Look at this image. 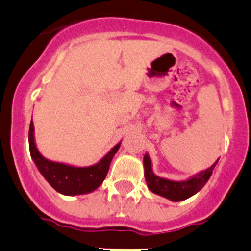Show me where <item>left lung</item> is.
<instances>
[{
  "label": "left lung",
  "mask_w": 251,
  "mask_h": 251,
  "mask_svg": "<svg viewBox=\"0 0 251 251\" xmlns=\"http://www.w3.org/2000/svg\"><path fill=\"white\" fill-rule=\"evenodd\" d=\"M217 163H218V160H217L216 163H214L211 168L200 171L199 174L191 176L187 180L174 181L155 175L154 171H152L151 159H150L148 152H145L144 159H143L144 177L145 181H147L148 188H149L152 193H156V195L161 196V197H165V199L170 200V201L173 202L187 200L190 199L191 196L196 195V193L199 192V191L206 185L207 181L209 180L214 168H216Z\"/></svg>",
  "instance_id": "obj_1"
}]
</instances>
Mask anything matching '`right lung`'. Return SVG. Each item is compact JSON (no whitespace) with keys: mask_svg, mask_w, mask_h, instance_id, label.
<instances>
[{"mask_svg":"<svg viewBox=\"0 0 251 251\" xmlns=\"http://www.w3.org/2000/svg\"><path fill=\"white\" fill-rule=\"evenodd\" d=\"M28 140H29L30 156H32L39 173L54 190L65 196L86 195V193H90L99 188L108 173L114 154L118 151L119 147H121V142H119L100 160L99 163L94 164V165L74 166L52 161L40 154L37 144H35L33 119L29 126Z\"/></svg>","mask_w":251,"mask_h":251,"instance_id":"add662e5","label":"right lung"}]
</instances>
